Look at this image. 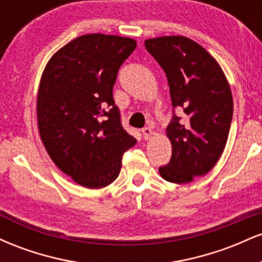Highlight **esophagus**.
Wrapping results in <instances>:
<instances>
[{"label":"esophagus","instance_id":"34e87169","mask_svg":"<svg viewBox=\"0 0 262 262\" xmlns=\"http://www.w3.org/2000/svg\"><path fill=\"white\" fill-rule=\"evenodd\" d=\"M141 132H143V138L145 140H149L150 138H151V135H152V130L150 128H148V127H145V128H143L141 129Z\"/></svg>","mask_w":262,"mask_h":262}]
</instances>
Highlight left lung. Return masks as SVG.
<instances>
[{"instance_id":"left-lung-1","label":"left lung","mask_w":262,"mask_h":262,"mask_svg":"<svg viewBox=\"0 0 262 262\" xmlns=\"http://www.w3.org/2000/svg\"><path fill=\"white\" fill-rule=\"evenodd\" d=\"M145 48L166 74L173 107L166 129L172 155L159 172L169 182H191L212 170L225 148L233 119L229 83L214 58L191 39H148Z\"/></svg>"}]
</instances>
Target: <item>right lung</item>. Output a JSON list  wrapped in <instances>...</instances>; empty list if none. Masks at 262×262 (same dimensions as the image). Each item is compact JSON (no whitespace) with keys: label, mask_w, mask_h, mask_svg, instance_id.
<instances>
[{"label":"right lung","mask_w":262,"mask_h":262,"mask_svg":"<svg viewBox=\"0 0 262 262\" xmlns=\"http://www.w3.org/2000/svg\"><path fill=\"white\" fill-rule=\"evenodd\" d=\"M137 48L130 38L86 34L49 60L39 85L41 141L54 164L87 188L108 186L137 139L127 133L113 100L118 70Z\"/></svg>","instance_id":"1"}]
</instances>
